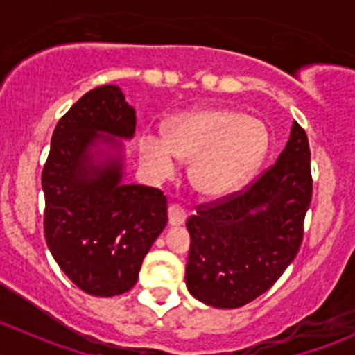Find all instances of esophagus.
<instances>
[{
	"instance_id": "1",
	"label": "esophagus",
	"mask_w": 355,
	"mask_h": 355,
	"mask_svg": "<svg viewBox=\"0 0 355 355\" xmlns=\"http://www.w3.org/2000/svg\"><path fill=\"white\" fill-rule=\"evenodd\" d=\"M185 220H187V214L180 206L173 204V206L168 207V223L171 227H180V225L185 223Z\"/></svg>"
}]
</instances>
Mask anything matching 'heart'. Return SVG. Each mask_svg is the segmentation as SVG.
<instances>
[{
	"label": "heart",
	"instance_id": "1",
	"mask_svg": "<svg viewBox=\"0 0 355 355\" xmlns=\"http://www.w3.org/2000/svg\"><path fill=\"white\" fill-rule=\"evenodd\" d=\"M270 132L241 111L200 108L178 114L166 137L144 135L141 157L156 178H171L178 161H192L189 182L199 196L223 199L237 192L263 164Z\"/></svg>",
	"mask_w": 355,
	"mask_h": 355
}]
</instances>
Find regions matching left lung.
<instances>
[{
    "instance_id": "1",
    "label": "left lung",
    "mask_w": 355,
    "mask_h": 355,
    "mask_svg": "<svg viewBox=\"0 0 355 355\" xmlns=\"http://www.w3.org/2000/svg\"><path fill=\"white\" fill-rule=\"evenodd\" d=\"M313 196L306 132L293 121L277 163L250 187L187 220L185 285L216 309L242 307L282 277L302 242Z\"/></svg>"
}]
</instances>
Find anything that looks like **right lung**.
Masks as SVG:
<instances>
[{
	"mask_svg": "<svg viewBox=\"0 0 355 355\" xmlns=\"http://www.w3.org/2000/svg\"><path fill=\"white\" fill-rule=\"evenodd\" d=\"M135 110L118 85L82 96L56 125L42 170L44 237L63 273L89 295L137 284L142 261L168 223L166 198L125 184V144Z\"/></svg>",
	"mask_w": 355,
	"mask_h": 355,
	"instance_id": "add662e5",
	"label": "right lung"
}]
</instances>
